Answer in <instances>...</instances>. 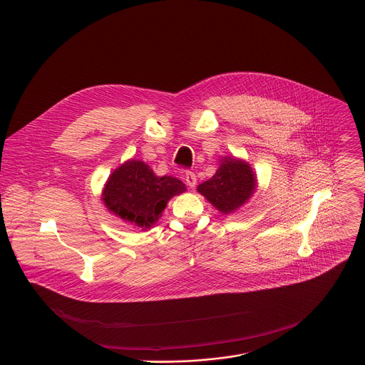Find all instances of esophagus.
Returning <instances> with one entry per match:
<instances>
[{"label": "esophagus", "mask_w": 365, "mask_h": 365, "mask_svg": "<svg viewBox=\"0 0 365 365\" xmlns=\"http://www.w3.org/2000/svg\"><path fill=\"white\" fill-rule=\"evenodd\" d=\"M183 179H185V182H186V185H187L189 187L193 189V187L196 186V176H195L193 172H186L185 176H183Z\"/></svg>", "instance_id": "1"}]
</instances>
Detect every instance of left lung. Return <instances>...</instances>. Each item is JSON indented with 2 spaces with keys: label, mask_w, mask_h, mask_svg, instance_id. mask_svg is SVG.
Wrapping results in <instances>:
<instances>
[{
  "label": "left lung",
  "mask_w": 365,
  "mask_h": 365,
  "mask_svg": "<svg viewBox=\"0 0 365 365\" xmlns=\"http://www.w3.org/2000/svg\"><path fill=\"white\" fill-rule=\"evenodd\" d=\"M255 173L244 160L222 158L217 173L197 186V192L222 214H231L241 207L254 193Z\"/></svg>",
  "instance_id": "8db88e82"
}]
</instances>
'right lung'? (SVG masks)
Wrapping results in <instances>:
<instances>
[{"instance_id": "add662e5", "label": "right lung", "mask_w": 365, "mask_h": 365, "mask_svg": "<svg viewBox=\"0 0 365 365\" xmlns=\"http://www.w3.org/2000/svg\"><path fill=\"white\" fill-rule=\"evenodd\" d=\"M185 190L182 180L155 176L144 162L133 159L110 175L102 200L123 221L148 230L159 221L169 199Z\"/></svg>"}]
</instances>
